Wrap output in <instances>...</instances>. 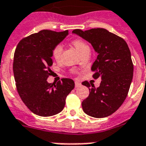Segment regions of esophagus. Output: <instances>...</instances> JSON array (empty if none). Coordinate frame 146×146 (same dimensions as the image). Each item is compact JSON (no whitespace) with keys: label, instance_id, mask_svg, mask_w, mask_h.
<instances>
[{"label":"esophagus","instance_id":"34e87169","mask_svg":"<svg viewBox=\"0 0 146 146\" xmlns=\"http://www.w3.org/2000/svg\"><path fill=\"white\" fill-rule=\"evenodd\" d=\"M74 83H75V88H78V87H80L81 85V84L80 82H78V81H75Z\"/></svg>","mask_w":146,"mask_h":146}]
</instances>
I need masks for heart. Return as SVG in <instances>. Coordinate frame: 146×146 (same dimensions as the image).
<instances>
[{
    "instance_id": "1",
    "label": "heart",
    "mask_w": 146,
    "mask_h": 146,
    "mask_svg": "<svg viewBox=\"0 0 146 146\" xmlns=\"http://www.w3.org/2000/svg\"><path fill=\"white\" fill-rule=\"evenodd\" d=\"M72 45L76 48V50L78 52L79 54L83 52L84 51L89 49V46L85 42L81 39H75L72 41ZM90 50V49H89ZM62 51V47L61 45H57L55 46L52 49V57L55 61H59L61 57V53Z\"/></svg>"
}]
</instances>
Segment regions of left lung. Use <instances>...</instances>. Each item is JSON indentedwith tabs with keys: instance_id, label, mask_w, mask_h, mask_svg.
Segmentation results:
<instances>
[{
	"instance_id": "8db88e82",
	"label": "left lung",
	"mask_w": 146,
	"mask_h": 146,
	"mask_svg": "<svg viewBox=\"0 0 146 146\" xmlns=\"http://www.w3.org/2000/svg\"><path fill=\"white\" fill-rule=\"evenodd\" d=\"M72 33L90 42L98 54L91 70L94 78H100L101 82L97 88L94 84L82 82L90 91L82 102L84 112L95 118L107 117L119 109L128 94L133 76L130 50L123 38L106 29Z\"/></svg>"
}]
</instances>
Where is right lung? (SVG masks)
I'll use <instances>...</instances> for the list:
<instances>
[{
	"mask_svg": "<svg viewBox=\"0 0 146 146\" xmlns=\"http://www.w3.org/2000/svg\"><path fill=\"white\" fill-rule=\"evenodd\" d=\"M68 35V31L43 30L20 40L13 57L16 86L21 100L38 116H51L60 113L68 94L74 89L70 78L48 83L52 65V49Z\"/></svg>",
	"mask_w": 146,
	"mask_h": 146,
	"instance_id": "add662e5",
	"label": "right lung"
}]
</instances>
